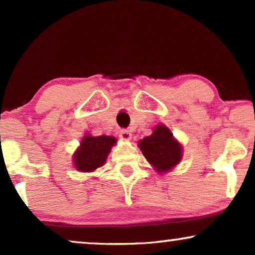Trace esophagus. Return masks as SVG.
Listing matches in <instances>:
<instances>
[{
  "label": "esophagus",
  "mask_w": 255,
  "mask_h": 255,
  "mask_svg": "<svg viewBox=\"0 0 255 255\" xmlns=\"http://www.w3.org/2000/svg\"><path fill=\"white\" fill-rule=\"evenodd\" d=\"M120 137H121L122 139H124V140H128V139H131L132 134H131L130 131L125 130V128H123V130L120 131Z\"/></svg>",
  "instance_id": "obj_1"
}]
</instances>
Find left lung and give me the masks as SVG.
<instances>
[{
	"label": "left lung",
	"instance_id": "left-lung-1",
	"mask_svg": "<svg viewBox=\"0 0 255 255\" xmlns=\"http://www.w3.org/2000/svg\"><path fill=\"white\" fill-rule=\"evenodd\" d=\"M142 154L158 172H167L181 160V145L173 138V133L163 125H159L148 137L139 142Z\"/></svg>",
	"mask_w": 255,
	"mask_h": 255
}]
</instances>
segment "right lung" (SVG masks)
<instances>
[{
	"mask_svg": "<svg viewBox=\"0 0 255 255\" xmlns=\"http://www.w3.org/2000/svg\"><path fill=\"white\" fill-rule=\"evenodd\" d=\"M116 141V138L110 135H87L82 139L81 146L74 154L75 167L81 172H93L103 166L110 148Z\"/></svg>",
	"mask_w": 255,
	"mask_h": 255,
	"instance_id": "obj_1",
	"label": "right lung"
}]
</instances>
